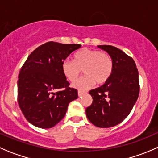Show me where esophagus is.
Instances as JSON below:
<instances>
[{
	"mask_svg": "<svg viewBox=\"0 0 158 158\" xmlns=\"http://www.w3.org/2000/svg\"><path fill=\"white\" fill-rule=\"evenodd\" d=\"M84 93H85V92L83 91H78V96H79V97H81Z\"/></svg>",
	"mask_w": 158,
	"mask_h": 158,
	"instance_id": "obj_1",
	"label": "esophagus"
}]
</instances>
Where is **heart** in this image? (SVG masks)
Segmentation results:
<instances>
[{"label":"heart","instance_id":"obj_1","mask_svg":"<svg viewBox=\"0 0 158 158\" xmlns=\"http://www.w3.org/2000/svg\"><path fill=\"white\" fill-rule=\"evenodd\" d=\"M113 61L110 56L98 50L83 48L74 55V61L65 59L61 64L64 76L70 82H74L83 69L84 76L73 84L77 89L92 88L95 83H105L113 72Z\"/></svg>","mask_w":158,"mask_h":158}]
</instances>
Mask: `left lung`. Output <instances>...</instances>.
<instances>
[{
    "instance_id": "8db88e82",
    "label": "left lung",
    "mask_w": 158,
    "mask_h": 158,
    "mask_svg": "<svg viewBox=\"0 0 158 158\" xmlns=\"http://www.w3.org/2000/svg\"><path fill=\"white\" fill-rule=\"evenodd\" d=\"M113 61L110 79L89 91L93 103L85 110L88 120L97 127L119 124L130 114L139 96V76L133 59L112 45H98Z\"/></svg>"
}]
</instances>
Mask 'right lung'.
Here are the masks:
<instances>
[{
	"label": "right lung",
	"instance_id": "right-lung-1",
	"mask_svg": "<svg viewBox=\"0 0 158 158\" xmlns=\"http://www.w3.org/2000/svg\"><path fill=\"white\" fill-rule=\"evenodd\" d=\"M80 47L49 42L27 57L18 76V100L31 124L43 129L53 127L63 119L69 103L78 98L77 90L69 87L61 64ZM56 90L60 91L56 93Z\"/></svg>",
	"mask_w": 158,
	"mask_h": 158
}]
</instances>
